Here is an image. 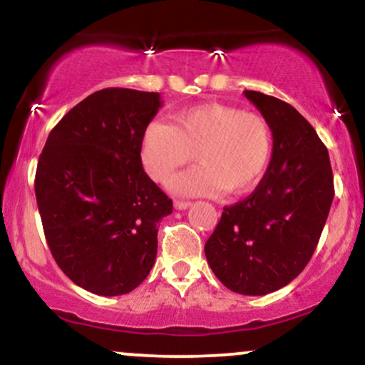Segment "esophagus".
<instances>
[{"mask_svg": "<svg viewBox=\"0 0 365 365\" xmlns=\"http://www.w3.org/2000/svg\"><path fill=\"white\" fill-rule=\"evenodd\" d=\"M188 206H190L188 200H175V209H178V211H183V209H187Z\"/></svg>", "mask_w": 365, "mask_h": 365, "instance_id": "1", "label": "esophagus"}]
</instances>
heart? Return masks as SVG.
<instances>
[{"label": "heart", "instance_id": "b5f03b06", "mask_svg": "<svg viewBox=\"0 0 365 365\" xmlns=\"http://www.w3.org/2000/svg\"><path fill=\"white\" fill-rule=\"evenodd\" d=\"M273 153V130L262 115L232 104L206 103L178 111L171 123L150 121L142 133L140 159L154 182L165 183L192 158L199 166L171 180V190L206 195L252 190Z\"/></svg>", "mask_w": 365, "mask_h": 365}]
</instances>
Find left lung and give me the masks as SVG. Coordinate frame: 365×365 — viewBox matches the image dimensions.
Returning a JSON list of instances; mask_svg holds the SVG:
<instances>
[{"label":"left lung","mask_w":365,"mask_h":365,"mask_svg":"<svg viewBox=\"0 0 365 365\" xmlns=\"http://www.w3.org/2000/svg\"><path fill=\"white\" fill-rule=\"evenodd\" d=\"M244 94L273 130L271 163L252 194L223 207L204 252L226 288L266 295L311 261L334 197L333 171L328 149L295 108L257 91Z\"/></svg>","instance_id":"1"}]
</instances>
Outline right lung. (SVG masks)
<instances>
[{
	"label": "right lung",
	"instance_id": "1",
	"mask_svg": "<svg viewBox=\"0 0 365 365\" xmlns=\"http://www.w3.org/2000/svg\"><path fill=\"white\" fill-rule=\"evenodd\" d=\"M158 92L110 87L51 130L36 171V199L54 261L96 295L132 292L158 254V223L173 202L142 168V133Z\"/></svg>",
	"mask_w": 365,
	"mask_h": 365
}]
</instances>
